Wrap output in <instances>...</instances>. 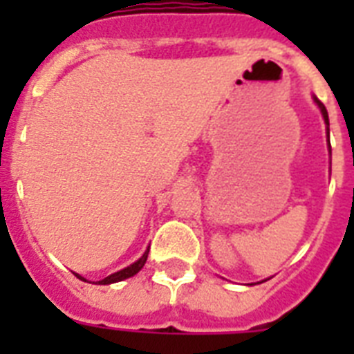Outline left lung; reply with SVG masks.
<instances>
[{"mask_svg":"<svg viewBox=\"0 0 354 354\" xmlns=\"http://www.w3.org/2000/svg\"><path fill=\"white\" fill-rule=\"evenodd\" d=\"M314 101L318 102L319 110H322V113H324V119H325V122H327V124H329V115H327V110H325V106H324V104H322V102L318 101V99H314ZM327 133H329V128H327ZM329 147H330V145H329Z\"/></svg>","mask_w":354,"mask_h":354,"instance_id":"8db88e82","label":"left lung"}]
</instances>
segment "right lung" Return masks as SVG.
Segmentation results:
<instances>
[{"mask_svg":"<svg viewBox=\"0 0 354 354\" xmlns=\"http://www.w3.org/2000/svg\"><path fill=\"white\" fill-rule=\"evenodd\" d=\"M147 257H149V250L143 253V257L139 259V261H136V263L130 264V266H127V268L119 270V272H115V274L108 275V277H104V279L99 281V283H101V285H110V283H118V281L127 279V277H132V275H136L139 270L143 268L145 263H147Z\"/></svg>","mask_w":354,"mask_h":354,"instance_id":"add662e5","label":"right lung"}]
</instances>
